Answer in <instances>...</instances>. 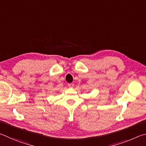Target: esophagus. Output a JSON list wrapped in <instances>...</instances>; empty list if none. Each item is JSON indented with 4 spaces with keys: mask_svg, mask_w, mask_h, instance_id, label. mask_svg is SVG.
<instances>
[{
    "mask_svg": "<svg viewBox=\"0 0 146 146\" xmlns=\"http://www.w3.org/2000/svg\"><path fill=\"white\" fill-rule=\"evenodd\" d=\"M74 86V85L73 83H68V86L69 88H73Z\"/></svg>",
    "mask_w": 146,
    "mask_h": 146,
    "instance_id": "esophagus-1",
    "label": "esophagus"
}]
</instances>
